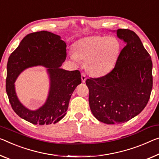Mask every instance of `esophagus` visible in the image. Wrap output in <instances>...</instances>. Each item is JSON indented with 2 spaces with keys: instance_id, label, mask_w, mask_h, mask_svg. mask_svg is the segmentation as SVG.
<instances>
[{
  "instance_id": "1",
  "label": "esophagus",
  "mask_w": 159,
  "mask_h": 159,
  "mask_svg": "<svg viewBox=\"0 0 159 159\" xmlns=\"http://www.w3.org/2000/svg\"><path fill=\"white\" fill-rule=\"evenodd\" d=\"M87 80V77H86V75H85L84 72H82V82H85V81H86Z\"/></svg>"
}]
</instances>
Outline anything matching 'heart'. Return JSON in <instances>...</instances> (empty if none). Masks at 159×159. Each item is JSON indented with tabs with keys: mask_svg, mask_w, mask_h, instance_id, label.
I'll return each instance as SVG.
<instances>
[{
	"mask_svg": "<svg viewBox=\"0 0 159 159\" xmlns=\"http://www.w3.org/2000/svg\"><path fill=\"white\" fill-rule=\"evenodd\" d=\"M75 52H70L75 62L86 60V67L90 74L102 77L109 74L116 64L121 51L118 38L108 36H90L77 41Z\"/></svg>",
	"mask_w": 159,
	"mask_h": 159,
	"instance_id": "heart-1",
	"label": "heart"
}]
</instances>
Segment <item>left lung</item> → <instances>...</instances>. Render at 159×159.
<instances>
[{"label":"left lung","instance_id":"left-lung-1","mask_svg":"<svg viewBox=\"0 0 159 159\" xmlns=\"http://www.w3.org/2000/svg\"><path fill=\"white\" fill-rule=\"evenodd\" d=\"M115 32L125 43L115 67L104 77L86 80L90 109L107 124L124 123L140 114L153 87L152 61L140 38L128 29Z\"/></svg>","mask_w":159,"mask_h":159}]
</instances>
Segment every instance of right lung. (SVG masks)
Wrapping results in <instances>:
<instances>
[{"mask_svg":"<svg viewBox=\"0 0 159 159\" xmlns=\"http://www.w3.org/2000/svg\"><path fill=\"white\" fill-rule=\"evenodd\" d=\"M67 45L61 37L48 31L27 35L8 58L6 92L14 111L33 124H51L60 121L67 113L70 99L78 84H81L79 70L67 71L60 67L67 57ZM43 66L50 79L48 98L42 107L30 111L19 101L14 83L27 68Z\"/></svg>","mask_w":159,"mask_h":159,"instance_id":"add662e5","label":"right lung"}]
</instances>
